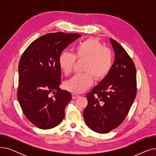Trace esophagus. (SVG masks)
Returning a JSON list of instances; mask_svg holds the SVG:
<instances>
[{"label": "esophagus", "mask_w": 156, "mask_h": 156, "mask_svg": "<svg viewBox=\"0 0 156 156\" xmlns=\"http://www.w3.org/2000/svg\"><path fill=\"white\" fill-rule=\"evenodd\" d=\"M80 97V95L78 94H72V98L73 99H76V98H78Z\"/></svg>", "instance_id": "obj_1"}]
</instances>
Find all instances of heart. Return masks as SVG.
Listing matches in <instances>:
<instances>
[{"instance_id":"obj_1","label":"heart","mask_w":156,"mask_h":156,"mask_svg":"<svg viewBox=\"0 0 156 156\" xmlns=\"http://www.w3.org/2000/svg\"><path fill=\"white\" fill-rule=\"evenodd\" d=\"M76 60L85 61L82 74L75 75L65 84L69 91L82 93L94 82L104 79L110 72L113 64V54L97 39L89 38L78 43L74 48L73 54L63 51L59 57V66L66 75L72 72Z\"/></svg>"}]
</instances>
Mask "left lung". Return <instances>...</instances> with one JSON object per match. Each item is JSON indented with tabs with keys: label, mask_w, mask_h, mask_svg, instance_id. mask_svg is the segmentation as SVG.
Segmentation results:
<instances>
[{
	"label": "left lung",
	"mask_w": 156,
	"mask_h": 156,
	"mask_svg": "<svg viewBox=\"0 0 156 156\" xmlns=\"http://www.w3.org/2000/svg\"><path fill=\"white\" fill-rule=\"evenodd\" d=\"M110 41L115 53L112 67L87 95L88 105L83 111L87 125L99 133H107L122 123L136 95L134 62L118 42Z\"/></svg>",
	"instance_id": "left-lung-1"
}]
</instances>
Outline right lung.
Masks as SVG:
<instances>
[{
    "label": "right lung",
    "instance_id": "right-lung-1",
    "mask_svg": "<svg viewBox=\"0 0 156 156\" xmlns=\"http://www.w3.org/2000/svg\"><path fill=\"white\" fill-rule=\"evenodd\" d=\"M80 37L78 34L63 32L46 34L33 42L21 57L18 99L24 116L40 129L54 128L64 118L71 94L59 87L61 81L59 57Z\"/></svg>",
    "mask_w": 156,
    "mask_h": 156
}]
</instances>
